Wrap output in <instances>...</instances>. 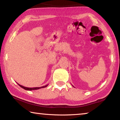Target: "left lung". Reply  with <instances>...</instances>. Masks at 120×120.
<instances>
[{
    "label": "left lung",
    "mask_w": 120,
    "mask_h": 120,
    "mask_svg": "<svg viewBox=\"0 0 120 120\" xmlns=\"http://www.w3.org/2000/svg\"><path fill=\"white\" fill-rule=\"evenodd\" d=\"M73 87H74V86H73Z\"/></svg>",
    "instance_id": "left-lung-1"
}]
</instances>
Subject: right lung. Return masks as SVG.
I'll list each match as a JSON object with an SVG mask.
<instances>
[{
    "label": "right lung",
    "mask_w": 120,
    "mask_h": 120,
    "mask_svg": "<svg viewBox=\"0 0 120 120\" xmlns=\"http://www.w3.org/2000/svg\"><path fill=\"white\" fill-rule=\"evenodd\" d=\"M17 84H18L19 86L21 87V88H23V89H25V90H28V91L38 90V89H39L45 88V87H47L48 86V84H47V85H45V86H41V87H36V88H27V87H25V86H21V85L18 84V83H17Z\"/></svg>",
    "instance_id": "add662e5"
}]
</instances>
